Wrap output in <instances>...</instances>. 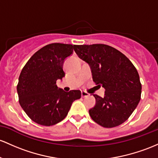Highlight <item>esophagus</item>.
I'll return each mask as SVG.
<instances>
[{"mask_svg":"<svg viewBox=\"0 0 158 158\" xmlns=\"http://www.w3.org/2000/svg\"><path fill=\"white\" fill-rule=\"evenodd\" d=\"M88 96H89V94L85 91H82V98H87Z\"/></svg>","mask_w":158,"mask_h":158,"instance_id":"obj_1","label":"esophagus"}]
</instances>
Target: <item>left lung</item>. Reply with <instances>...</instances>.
Listing matches in <instances>:
<instances>
[{
	"label": "left lung",
	"mask_w": 158,
	"mask_h": 158,
	"mask_svg": "<svg viewBox=\"0 0 158 158\" xmlns=\"http://www.w3.org/2000/svg\"><path fill=\"white\" fill-rule=\"evenodd\" d=\"M74 51L89 64L94 82L105 88L103 98L94 94L96 105L89 110L91 118L106 128L123 124L141 98L136 67L124 54L108 45H75Z\"/></svg>",
	"instance_id": "obj_1"
}]
</instances>
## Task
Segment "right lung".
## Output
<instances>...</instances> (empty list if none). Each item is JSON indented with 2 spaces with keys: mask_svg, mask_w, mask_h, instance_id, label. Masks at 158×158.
Masks as SVG:
<instances>
[{
  "mask_svg": "<svg viewBox=\"0 0 158 158\" xmlns=\"http://www.w3.org/2000/svg\"><path fill=\"white\" fill-rule=\"evenodd\" d=\"M75 45L51 43L41 48L27 60L17 85L19 101L27 116L43 126H52L67 115L81 91L65 92L56 81L65 75L64 61L73 52Z\"/></svg>",
  "mask_w": 158,
  "mask_h": 158,
  "instance_id": "1",
  "label": "right lung"
}]
</instances>
